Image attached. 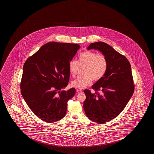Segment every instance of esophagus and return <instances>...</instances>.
<instances>
[{
  "instance_id": "esophagus-1",
  "label": "esophagus",
  "mask_w": 154,
  "mask_h": 154,
  "mask_svg": "<svg viewBox=\"0 0 154 154\" xmlns=\"http://www.w3.org/2000/svg\"><path fill=\"white\" fill-rule=\"evenodd\" d=\"M76 92L78 93H81V92H82V91L81 90H80V89H77V90H76Z\"/></svg>"
}]
</instances>
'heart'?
Returning a JSON list of instances; mask_svg holds the SVG:
<instances>
[{"label":"heart","instance_id":"obj_1","mask_svg":"<svg viewBox=\"0 0 154 154\" xmlns=\"http://www.w3.org/2000/svg\"><path fill=\"white\" fill-rule=\"evenodd\" d=\"M69 70L71 76L76 77L79 67H85L84 76L71 82V85L78 88H83L90 85L92 79L98 81L105 75L109 66V61L105 55L92 51H86L78 55V61L72 60L69 63Z\"/></svg>","mask_w":154,"mask_h":154}]
</instances>
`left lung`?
I'll use <instances>...</instances> for the list:
<instances>
[{
	"label": "left lung",
	"mask_w": 154,
	"mask_h": 154,
	"mask_svg": "<svg viewBox=\"0 0 154 154\" xmlns=\"http://www.w3.org/2000/svg\"><path fill=\"white\" fill-rule=\"evenodd\" d=\"M97 49L105 55L109 61L105 75L92 86L95 93L88 89L83 107L91 120L103 124L118 116L124 110L134 91L131 66L125 56L103 42L92 43L88 48Z\"/></svg>",
	"instance_id": "obj_1"
}]
</instances>
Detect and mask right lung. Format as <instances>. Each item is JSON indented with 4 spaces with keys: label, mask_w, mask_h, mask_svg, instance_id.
Returning <instances> with one entry per match:
<instances>
[{
    "label": "right lung",
    "mask_w": 154,
    "mask_h": 154,
    "mask_svg": "<svg viewBox=\"0 0 154 154\" xmlns=\"http://www.w3.org/2000/svg\"><path fill=\"white\" fill-rule=\"evenodd\" d=\"M80 47L77 44L50 42L29 57L23 66L21 93L28 107L48 123L63 118L75 88L62 91L68 84L69 63Z\"/></svg>",
    "instance_id": "1"
}]
</instances>
